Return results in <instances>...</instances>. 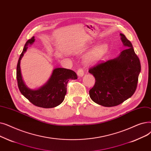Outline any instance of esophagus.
I'll return each instance as SVG.
<instances>
[{"mask_svg":"<svg viewBox=\"0 0 151 151\" xmlns=\"http://www.w3.org/2000/svg\"><path fill=\"white\" fill-rule=\"evenodd\" d=\"M77 74L79 77H82L83 76V69H81V68L78 69L77 70Z\"/></svg>","mask_w":151,"mask_h":151,"instance_id":"esophagus-1","label":"esophagus"}]
</instances>
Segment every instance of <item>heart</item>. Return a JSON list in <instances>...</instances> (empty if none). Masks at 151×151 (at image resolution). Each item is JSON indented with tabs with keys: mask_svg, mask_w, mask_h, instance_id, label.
I'll list each match as a JSON object with an SVG mask.
<instances>
[{
	"mask_svg": "<svg viewBox=\"0 0 151 151\" xmlns=\"http://www.w3.org/2000/svg\"><path fill=\"white\" fill-rule=\"evenodd\" d=\"M108 50V45L99 44L93 47L84 56V62L87 64H95L101 60Z\"/></svg>",
	"mask_w": 151,
	"mask_h": 151,
	"instance_id": "1",
	"label": "heart"
}]
</instances>
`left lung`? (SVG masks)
<instances>
[{
  "mask_svg": "<svg viewBox=\"0 0 151 151\" xmlns=\"http://www.w3.org/2000/svg\"><path fill=\"white\" fill-rule=\"evenodd\" d=\"M126 49L117 58L99 63L88 72L95 78L90 90V98L98 104L112 107L122 103L136 91L141 64L133 45L125 35L120 34Z\"/></svg>",
  "mask_w": 151,
  "mask_h": 151,
  "instance_id": "8db88e82",
  "label": "left lung"
}]
</instances>
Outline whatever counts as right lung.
<instances>
[{
    "label": "right lung",
    "mask_w": 151,
    "mask_h": 151,
    "mask_svg": "<svg viewBox=\"0 0 151 151\" xmlns=\"http://www.w3.org/2000/svg\"><path fill=\"white\" fill-rule=\"evenodd\" d=\"M34 41V37H32L26 42L19 56L17 67L18 86L21 94L34 105L43 108H52L62 103L67 92L68 82L70 79H77V76L72 70L61 68H55L51 77L44 85L36 90L28 88L21 76L20 62L28 46L32 45Z\"/></svg>",
    "instance_id": "right-lung-1"
}]
</instances>
